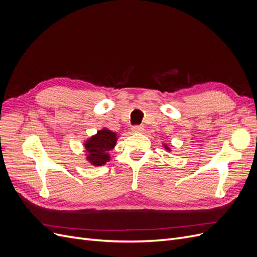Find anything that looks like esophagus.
I'll return each mask as SVG.
<instances>
[{"label":"esophagus","mask_w":257,"mask_h":257,"mask_svg":"<svg viewBox=\"0 0 257 257\" xmlns=\"http://www.w3.org/2000/svg\"><path fill=\"white\" fill-rule=\"evenodd\" d=\"M145 127L143 125H134L133 127H132V132L133 133H142V132H144Z\"/></svg>","instance_id":"obj_1"}]
</instances>
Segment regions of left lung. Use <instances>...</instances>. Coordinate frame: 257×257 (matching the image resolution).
<instances>
[{"label": "left lung", "instance_id": "1", "mask_svg": "<svg viewBox=\"0 0 257 257\" xmlns=\"http://www.w3.org/2000/svg\"><path fill=\"white\" fill-rule=\"evenodd\" d=\"M164 148H165V149H166V150H168V151H170V149H169V147H168V146H167V145H165V144H164Z\"/></svg>", "mask_w": 257, "mask_h": 257}]
</instances>
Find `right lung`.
<instances>
[{"label":"right lung","instance_id":"obj_1","mask_svg":"<svg viewBox=\"0 0 257 257\" xmlns=\"http://www.w3.org/2000/svg\"><path fill=\"white\" fill-rule=\"evenodd\" d=\"M118 136L108 128L99 130L84 143L87 161L93 166H103L110 161L109 151L113 149Z\"/></svg>","mask_w":257,"mask_h":257}]
</instances>
